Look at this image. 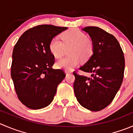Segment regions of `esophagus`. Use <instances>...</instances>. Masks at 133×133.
Returning a JSON list of instances; mask_svg holds the SVG:
<instances>
[{"label":"esophagus","instance_id":"1","mask_svg":"<svg viewBox=\"0 0 133 133\" xmlns=\"http://www.w3.org/2000/svg\"><path fill=\"white\" fill-rule=\"evenodd\" d=\"M72 71H70V70H65V73L66 74H70V73H71Z\"/></svg>","mask_w":133,"mask_h":133}]
</instances>
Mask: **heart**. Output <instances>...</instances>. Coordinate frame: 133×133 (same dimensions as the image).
I'll return each mask as SVG.
<instances>
[{
  "label": "heart",
  "mask_w": 133,
  "mask_h": 133,
  "mask_svg": "<svg viewBox=\"0 0 133 133\" xmlns=\"http://www.w3.org/2000/svg\"><path fill=\"white\" fill-rule=\"evenodd\" d=\"M62 42L57 38L51 39L49 44L50 51L55 58L59 59L64 55L69 48V56L60 59L56 63L59 69L71 70L80 62L88 61L93 53L94 45L90 38L78 29H71L61 35Z\"/></svg>",
  "instance_id": "obj_1"
}]
</instances>
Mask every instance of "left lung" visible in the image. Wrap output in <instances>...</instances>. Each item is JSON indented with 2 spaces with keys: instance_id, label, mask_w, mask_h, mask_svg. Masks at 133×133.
<instances>
[{
  "instance_id": "8db88e82",
  "label": "left lung",
  "mask_w": 133,
  "mask_h": 133,
  "mask_svg": "<svg viewBox=\"0 0 133 133\" xmlns=\"http://www.w3.org/2000/svg\"><path fill=\"white\" fill-rule=\"evenodd\" d=\"M93 42V54L79 70L91 73L90 78L76 71L74 91L85 108L97 112L112 102L122 83L125 58L119 43L112 35L97 26H86Z\"/></svg>"
}]
</instances>
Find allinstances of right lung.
<instances>
[{"instance_id":"add662e5","label":"right lung","mask_w":133,"mask_h":133,"mask_svg":"<svg viewBox=\"0 0 133 133\" xmlns=\"http://www.w3.org/2000/svg\"><path fill=\"white\" fill-rule=\"evenodd\" d=\"M66 27L40 25L25 31L15 45L11 76L19 100L27 108L41 109L54 100L58 85L65 77L61 69H53L55 57L50 40Z\"/></svg>"}]
</instances>
